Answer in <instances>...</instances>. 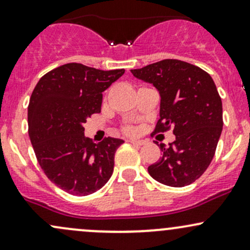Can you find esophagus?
<instances>
[{"mask_svg":"<svg viewBox=\"0 0 250 250\" xmlns=\"http://www.w3.org/2000/svg\"><path fill=\"white\" fill-rule=\"evenodd\" d=\"M128 142L136 144V146H144L146 144V141H143V139H128Z\"/></svg>","mask_w":250,"mask_h":250,"instance_id":"obj_1","label":"esophagus"}]
</instances>
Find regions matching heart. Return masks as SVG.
<instances>
[{
    "label": "heart",
    "instance_id": "heart-1",
    "mask_svg": "<svg viewBox=\"0 0 250 250\" xmlns=\"http://www.w3.org/2000/svg\"><path fill=\"white\" fill-rule=\"evenodd\" d=\"M124 132L127 133V135H132V133H135V127L131 125H126L124 127Z\"/></svg>",
    "mask_w": 250,
    "mask_h": 250
}]
</instances>
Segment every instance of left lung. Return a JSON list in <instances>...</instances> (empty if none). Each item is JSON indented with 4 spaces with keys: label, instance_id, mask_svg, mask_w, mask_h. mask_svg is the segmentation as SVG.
<instances>
[{
    "label": "left lung",
    "instance_id": "obj_1",
    "mask_svg": "<svg viewBox=\"0 0 250 250\" xmlns=\"http://www.w3.org/2000/svg\"><path fill=\"white\" fill-rule=\"evenodd\" d=\"M131 72L160 92L154 133L171 128L175 135L169 146H158L162 157L147 171L167 186L190 185L210 166L222 133V99L213 80L199 66L179 60H163Z\"/></svg>",
    "mask_w": 250,
    "mask_h": 250
}]
</instances>
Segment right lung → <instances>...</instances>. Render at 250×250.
<instances>
[{
    "mask_svg": "<svg viewBox=\"0 0 250 250\" xmlns=\"http://www.w3.org/2000/svg\"><path fill=\"white\" fill-rule=\"evenodd\" d=\"M124 72L68 63L45 74L32 93L28 135L37 160L45 175L69 194H92L112 176L114 154L124 141L107 137L94 143L83 124L100 113L103 92Z\"/></svg>",
    "mask_w": 250,
    "mask_h": 250,
    "instance_id": "1",
    "label": "right lung"
}]
</instances>
